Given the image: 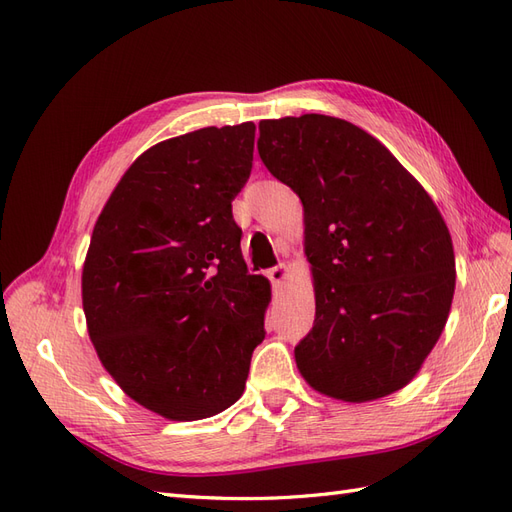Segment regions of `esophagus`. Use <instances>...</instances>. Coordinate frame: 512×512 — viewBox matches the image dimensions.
<instances>
[{
	"instance_id": "obj_1",
	"label": "esophagus",
	"mask_w": 512,
	"mask_h": 512,
	"mask_svg": "<svg viewBox=\"0 0 512 512\" xmlns=\"http://www.w3.org/2000/svg\"><path fill=\"white\" fill-rule=\"evenodd\" d=\"M267 277L271 280V284L280 286V284H284V282H286L288 269H286V265H277V267H273V269H269V271H267Z\"/></svg>"
}]
</instances>
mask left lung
<instances>
[{
	"label": "left lung",
	"instance_id": "obj_1",
	"mask_svg": "<svg viewBox=\"0 0 512 512\" xmlns=\"http://www.w3.org/2000/svg\"><path fill=\"white\" fill-rule=\"evenodd\" d=\"M258 153L299 194L316 318L294 359L342 401L391 395L444 331L455 252L438 207L393 153L329 115L260 121Z\"/></svg>",
	"mask_w": 512,
	"mask_h": 512
}]
</instances>
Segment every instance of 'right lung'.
Returning a JSON list of instances; mask_svg holds the SVG:
<instances>
[{"label": "right lung", "mask_w": 512, "mask_h": 512, "mask_svg": "<svg viewBox=\"0 0 512 512\" xmlns=\"http://www.w3.org/2000/svg\"><path fill=\"white\" fill-rule=\"evenodd\" d=\"M254 134L245 121L153 145L121 177L91 235V342L121 391L170 421L235 404L265 339L271 286L247 273L232 220Z\"/></svg>", "instance_id": "1"}]
</instances>
